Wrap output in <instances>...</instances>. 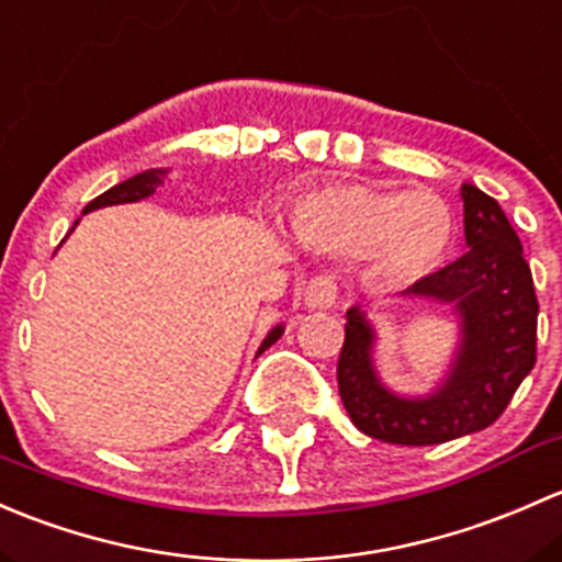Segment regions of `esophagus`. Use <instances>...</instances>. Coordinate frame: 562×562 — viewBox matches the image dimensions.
<instances>
[{"label":"esophagus","instance_id":"esophagus-1","mask_svg":"<svg viewBox=\"0 0 562 562\" xmlns=\"http://www.w3.org/2000/svg\"><path fill=\"white\" fill-rule=\"evenodd\" d=\"M338 281H335V276H314V279L308 281V286H305V305L308 308H333L335 300H338Z\"/></svg>","mask_w":562,"mask_h":562}]
</instances>
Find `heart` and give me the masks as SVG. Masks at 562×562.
<instances>
[{
  "mask_svg": "<svg viewBox=\"0 0 562 562\" xmlns=\"http://www.w3.org/2000/svg\"><path fill=\"white\" fill-rule=\"evenodd\" d=\"M294 229L311 246L338 257H366L368 279L401 289L425 279L452 246L454 218L430 192L333 183L300 194Z\"/></svg>",
  "mask_w": 562,
  "mask_h": 562,
  "instance_id": "obj_1",
  "label": "heart"
}]
</instances>
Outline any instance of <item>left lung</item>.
<instances>
[{"label": "left lung", "mask_w": 562, "mask_h": 562, "mask_svg": "<svg viewBox=\"0 0 562 562\" xmlns=\"http://www.w3.org/2000/svg\"><path fill=\"white\" fill-rule=\"evenodd\" d=\"M462 202L468 251L408 289L454 303L462 316L465 340L441 392L427 401H403L386 392L370 368L373 333L366 316L357 308L346 314L338 392L357 430L375 441L430 447L484 430L536 366L539 297L522 243L493 196L465 183Z\"/></svg>", "instance_id": "left-lung-1"}]
</instances>
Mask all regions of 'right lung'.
I'll return each mask as SVG.
<instances>
[{"mask_svg": "<svg viewBox=\"0 0 562 562\" xmlns=\"http://www.w3.org/2000/svg\"><path fill=\"white\" fill-rule=\"evenodd\" d=\"M156 183H161V178H159V170H146V172H140V176L130 178V181L119 183V187L108 189L105 194H100V196H97V200H91L89 205L83 207V213L94 211V207L119 205V202H135V200H143V196L154 194ZM279 338H281V327H276L273 333H270L268 338H265L262 349H259V351H265V349H268V346H273L276 340H279Z\"/></svg>", "mask_w": 562, "mask_h": 562, "instance_id": "1", "label": "right lung"}]
</instances>
